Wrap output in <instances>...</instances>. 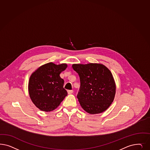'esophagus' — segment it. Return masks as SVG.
Wrapping results in <instances>:
<instances>
[{"label": "esophagus", "mask_w": 150, "mask_h": 150, "mask_svg": "<svg viewBox=\"0 0 150 150\" xmlns=\"http://www.w3.org/2000/svg\"><path fill=\"white\" fill-rule=\"evenodd\" d=\"M67 92L68 94H72L73 91V90H68Z\"/></svg>", "instance_id": "34e87169"}]
</instances>
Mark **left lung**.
<instances>
[{
  "mask_svg": "<svg viewBox=\"0 0 150 150\" xmlns=\"http://www.w3.org/2000/svg\"><path fill=\"white\" fill-rule=\"evenodd\" d=\"M80 79L78 101L87 112L95 114L105 111L113 102L116 86L110 70L102 64H73Z\"/></svg>",
  "mask_w": 150,
  "mask_h": 150,
  "instance_id": "8db88e82",
  "label": "left lung"
}]
</instances>
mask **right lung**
<instances>
[{
    "instance_id": "1",
    "label": "right lung",
    "mask_w": 150,
    "mask_h": 150,
    "mask_svg": "<svg viewBox=\"0 0 150 150\" xmlns=\"http://www.w3.org/2000/svg\"><path fill=\"white\" fill-rule=\"evenodd\" d=\"M67 67V64H45L30 76L29 93L34 104L41 110L52 111L57 108L67 92L63 88L64 80L59 74Z\"/></svg>"
}]
</instances>
